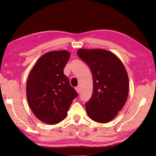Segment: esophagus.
<instances>
[{"mask_svg": "<svg viewBox=\"0 0 156 156\" xmlns=\"http://www.w3.org/2000/svg\"><path fill=\"white\" fill-rule=\"evenodd\" d=\"M75 90L77 91V92L78 94L80 92V89H79V87H76V88H75Z\"/></svg>", "mask_w": 156, "mask_h": 156, "instance_id": "34e87169", "label": "esophagus"}]
</instances>
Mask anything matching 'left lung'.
<instances>
[{"mask_svg": "<svg viewBox=\"0 0 156 156\" xmlns=\"http://www.w3.org/2000/svg\"><path fill=\"white\" fill-rule=\"evenodd\" d=\"M77 55L90 69L93 92L85 104L87 114L98 123L114 119L127 100L129 79L121 60L110 51L80 49Z\"/></svg>", "mask_w": 156, "mask_h": 156, "instance_id": "1", "label": "left lung"}]
</instances>
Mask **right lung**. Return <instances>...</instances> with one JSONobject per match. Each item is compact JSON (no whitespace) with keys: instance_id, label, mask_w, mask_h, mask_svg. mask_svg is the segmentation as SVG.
Here are the masks:
<instances>
[{"instance_id":"right-lung-1","label":"right lung","mask_w":156,"mask_h":156,"mask_svg":"<svg viewBox=\"0 0 156 156\" xmlns=\"http://www.w3.org/2000/svg\"><path fill=\"white\" fill-rule=\"evenodd\" d=\"M69 56L66 51L44 54L37 60L28 78V103L34 115L44 123L54 125L64 120L78 96L64 74Z\"/></svg>"}]
</instances>
